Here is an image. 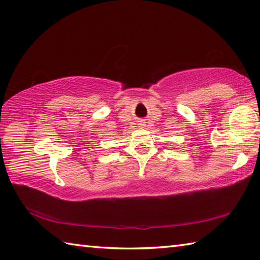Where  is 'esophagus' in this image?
<instances>
[{
    "mask_svg": "<svg viewBox=\"0 0 260 260\" xmlns=\"http://www.w3.org/2000/svg\"><path fill=\"white\" fill-rule=\"evenodd\" d=\"M139 125H140V127H141V128H144V127H145V125H146V123H145V121H141V123H140Z\"/></svg>",
    "mask_w": 260,
    "mask_h": 260,
    "instance_id": "obj_1",
    "label": "esophagus"
}]
</instances>
